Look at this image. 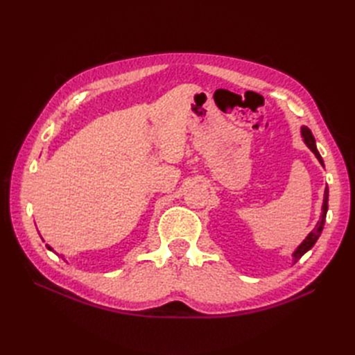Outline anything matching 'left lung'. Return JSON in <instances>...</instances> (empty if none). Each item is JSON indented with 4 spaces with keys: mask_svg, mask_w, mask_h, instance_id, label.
Wrapping results in <instances>:
<instances>
[{
    "mask_svg": "<svg viewBox=\"0 0 355 355\" xmlns=\"http://www.w3.org/2000/svg\"><path fill=\"white\" fill-rule=\"evenodd\" d=\"M300 133H302V137H304V142L306 144V146L311 149V151L314 153V155L317 157V159L321 163V166L324 167V163H323V158H321L320 153L317 151V146H315V139L313 136V133H311L309 128L306 125H302V128H300ZM327 209H329V189L326 187L324 189V198H323V207H321V210H323V213H321V218L317 223V227L314 231H311L306 239L297 245V249L293 252V263H296L300 257H302L308 250L313 249V245L315 244V241L318 240V237L321 235V231H323V227H324V222H326V214H327Z\"/></svg>",
    "mask_w": 355,
    "mask_h": 355,
    "instance_id": "obj_1",
    "label": "left lung"
}]
</instances>
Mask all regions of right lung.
Segmentation results:
<instances>
[{"label": "right lung", "instance_id": "1", "mask_svg": "<svg viewBox=\"0 0 355 355\" xmlns=\"http://www.w3.org/2000/svg\"><path fill=\"white\" fill-rule=\"evenodd\" d=\"M47 249H49V250H53V249H51V247H50V245H47Z\"/></svg>", "mask_w": 355, "mask_h": 355}]
</instances>
